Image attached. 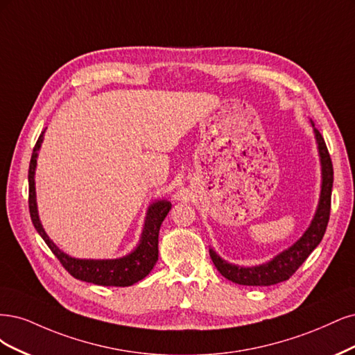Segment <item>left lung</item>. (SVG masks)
<instances>
[{
	"label": "left lung",
	"mask_w": 355,
	"mask_h": 355,
	"mask_svg": "<svg viewBox=\"0 0 355 355\" xmlns=\"http://www.w3.org/2000/svg\"><path fill=\"white\" fill-rule=\"evenodd\" d=\"M314 132L318 144L320 161H322L323 181L318 208L314 215V220L311 221V225L308 227V230L293 246H291L288 250H284V252L277 255L272 261L267 262V264H262L258 267H237L234 264H230V262L221 259L212 249H209V255L214 266L225 279L245 286L277 284L293 276V272L302 266V262L310 257V254L318 246V243L322 242L330 216L331 187H334V165H331V159L323 135L320 134L317 128H314Z\"/></svg>",
	"instance_id": "obj_1"
}]
</instances>
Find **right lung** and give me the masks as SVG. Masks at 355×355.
<instances>
[{"instance_id": "1", "label": "right lung", "mask_w": 355, "mask_h": 355, "mask_svg": "<svg viewBox=\"0 0 355 355\" xmlns=\"http://www.w3.org/2000/svg\"><path fill=\"white\" fill-rule=\"evenodd\" d=\"M44 131L41 132L35 147H33L28 174L29 212L33 227L37 228V232L44 239V242L47 243V246L51 249V252L55 255V258L60 261V264L64 267V270L75 279L100 286H121V288L140 282L152 271L157 261L159 228H161L162 221L165 220V216L171 209V203L168 200H159L148 207L140 243L135 248L134 252H131L127 257L119 259H76L63 254L62 250L51 242L47 233L44 232L37 211L35 180H33V175H35L37 156L42 141Z\"/></svg>"}]
</instances>
